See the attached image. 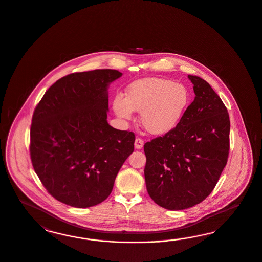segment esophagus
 <instances>
[{
    "label": "esophagus",
    "instance_id": "esophagus-1",
    "mask_svg": "<svg viewBox=\"0 0 262 262\" xmlns=\"http://www.w3.org/2000/svg\"><path fill=\"white\" fill-rule=\"evenodd\" d=\"M143 145H144V142H143L142 139H140V138H136V139H135V148L136 150L142 149Z\"/></svg>",
    "mask_w": 262,
    "mask_h": 262
}]
</instances>
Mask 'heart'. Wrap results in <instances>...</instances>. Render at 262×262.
<instances>
[{
    "label": "heart",
    "mask_w": 262,
    "mask_h": 262,
    "mask_svg": "<svg viewBox=\"0 0 262 262\" xmlns=\"http://www.w3.org/2000/svg\"><path fill=\"white\" fill-rule=\"evenodd\" d=\"M190 92L182 83L163 78L138 79L127 88L126 99L116 97L113 111L124 120L140 113V123L147 133L168 135L182 122L190 103Z\"/></svg>",
    "instance_id": "1"
}]
</instances>
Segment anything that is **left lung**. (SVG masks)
I'll use <instances>...</instances> for the list:
<instances>
[{
  "label": "left lung",
  "mask_w": 262,
  "mask_h": 262,
  "mask_svg": "<svg viewBox=\"0 0 262 262\" xmlns=\"http://www.w3.org/2000/svg\"><path fill=\"white\" fill-rule=\"evenodd\" d=\"M195 98L180 125L144 145L147 191L169 210L196 206L211 193L227 164L230 117L205 79L188 76Z\"/></svg>",
  "instance_id": "8db88e82"
}]
</instances>
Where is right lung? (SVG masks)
Here are the masks:
<instances>
[{
	"label": "right lung",
	"mask_w": 262,
	"mask_h": 262,
	"mask_svg": "<svg viewBox=\"0 0 262 262\" xmlns=\"http://www.w3.org/2000/svg\"><path fill=\"white\" fill-rule=\"evenodd\" d=\"M117 70L63 77L37 104L31 127L35 173L57 201L84 208L110 196L120 168L134 151V133L107 123L108 88Z\"/></svg>",
	"instance_id": "right-lung-1"
}]
</instances>
